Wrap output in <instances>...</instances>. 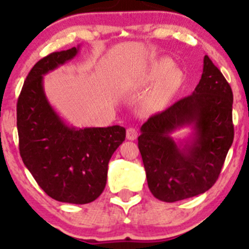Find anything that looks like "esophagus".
Wrapping results in <instances>:
<instances>
[{"mask_svg":"<svg viewBox=\"0 0 249 249\" xmlns=\"http://www.w3.org/2000/svg\"><path fill=\"white\" fill-rule=\"evenodd\" d=\"M138 137V131L133 127H128L126 130V138L128 141H134Z\"/></svg>","mask_w":249,"mask_h":249,"instance_id":"34e87169","label":"esophagus"}]
</instances>
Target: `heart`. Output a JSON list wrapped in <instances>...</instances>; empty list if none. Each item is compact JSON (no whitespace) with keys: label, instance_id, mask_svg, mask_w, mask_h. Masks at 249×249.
I'll use <instances>...</instances> for the list:
<instances>
[{"label":"heart","instance_id":"1","mask_svg":"<svg viewBox=\"0 0 249 249\" xmlns=\"http://www.w3.org/2000/svg\"><path fill=\"white\" fill-rule=\"evenodd\" d=\"M142 84H152L158 82L152 93L151 103L154 107L161 108L176 95L182 82V73L178 68L173 67V62L161 58L151 63L141 77Z\"/></svg>","mask_w":249,"mask_h":249}]
</instances>
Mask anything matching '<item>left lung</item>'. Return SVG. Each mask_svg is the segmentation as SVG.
<instances>
[{"label": "left lung", "instance_id": "8db88e82", "mask_svg": "<svg viewBox=\"0 0 249 249\" xmlns=\"http://www.w3.org/2000/svg\"><path fill=\"white\" fill-rule=\"evenodd\" d=\"M233 92L213 62L204 57L201 79L192 95L147 119L141 127V151L147 185L157 199L174 202L213 186L233 144ZM191 127L187 139L172 134Z\"/></svg>", "mask_w": 249, "mask_h": 249}]
</instances>
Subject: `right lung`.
<instances>
[{
	"label": "right lung",
	"instance_id": "add662e5",
	"mask_svg": "<svg viewBox=\"0 0 249 249\" xmlns=\"http://www.w3.org/2000/svg\"><path fill=\"white\" fill-rule=\"evenodd\" d=\"M79 45L53 53L34 65L17 101L19 154L48 196L83 205L101 196L111 157L125 141L124 127L70 126L48 101L44 75L77 56Z\"/></svg>",
	"mask_w": 249,
	"mask_h": 249
}]
</instances>
